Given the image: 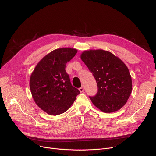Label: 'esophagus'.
I'll return each mask as SVG.
<instances>
[{"mask_svg": "<svg viewBox=\"0 0 156 156\" xmlns=\"http://www.w3.org/2000/svg\"><path fill=\"white\" fill-rule=\"evenodd\" d=\"M79 90L80 92H84V87H81V88H79Z\"/></svg>", "mask_w": 156, "mask_h": 156, "instance_id": "34e87169", "label": "esophagus"}]
</instances>
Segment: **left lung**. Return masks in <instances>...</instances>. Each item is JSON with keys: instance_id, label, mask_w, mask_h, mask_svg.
I'll use <instances>...</instances> for the list:
<instances>
[{"instance_id": "obj_1", "label": "left lung", "mask_w": 156, "mask_h": 156, "mask_svg": "<svg viewBox=\"0 0 156 156\" xmlns=\"http://www.w3.org/2000/svg\"><path fill=\"white\" fill-rule=\"evenodd\" d=\"M81 58L97 83V94L89 96L93 104L106 113L120 109L132 90L131 77L126 64L112 53L102 49L84 51Z\"/></svg>"}]
</instances>
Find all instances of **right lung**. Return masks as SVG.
I'll list each match as a JSON object with an SVG mask.
<instances>
[{
  "label": "right lung",
  "mask_w": 156,
  "mask_h": 156,
  "mask_svg": "<svg viewBox=\"0 0 156 156\" xmlns=\"http://www.w3.org/2000/svg\"><path fill=\"white\" fill-rule=\"evenodd\" d=\"M73 48H60L47 55L36 65L30 78L33 99L41 110L51 115L66 111L80 93L70 82L66 64L76 55Z\"/></svg>",
  "instance_id": "obj_1"
}]
</instances>
